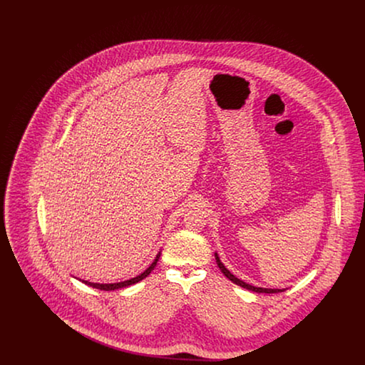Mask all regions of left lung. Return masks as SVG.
Returning <instances> with one entry per match:
<instances>
[{
    "label": "left lung",
    "instance_id": "obj_1",
    "mask_svg": "<svg viewBox=\"0 0 365 365\" xmlns=\"http://www.w3.org/2000/svg\"><path fill=\"white\" fill-rule=\"evenodd\" d=\"M215 257H216V262H217V265H219L220 271L226 275L227 278L230 279L232 283H235V284L241 286L243 289H246V290H250V292H255V293H267V294H272V293H280V292H284V290H280V289H264V287H256V286L247 284V283H245V282L241 280V279L235 278V277H234V275L227 269L226 267L223 265V262L220 261L217 255H215Z\"/></svg>",
    "mask_w": 365,
    "mask_h": 365
}]
</instances>
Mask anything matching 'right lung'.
Here are the masks:
<instances>
[{
	"mask_svg": "<svg viewBox=\"0 0 365 365\" xmlns=\"http://www.w3.org/2000/svg\"><path fill=\"white\" fill-rule=\"evenodd\" d=\"M160 255L161 253L157 255L156 259L150 264V267L146 271H143L140 275L135 277V278L130 279V280H124V282H119V283H105V284L104 283H91V282H87V280H82V282L87 284V286H90V287H94V289H98V290H104V292H110V290H118V289H123V287H128V286H131L134 283H138L139 280L146 278L155 269L157 261L160 259Z\"/></svg>",
	"mask_w": 365,
	"mask_h": 365,
	"instance_id": "obj_1",
	"label": "right lung"
}]
</instances>
